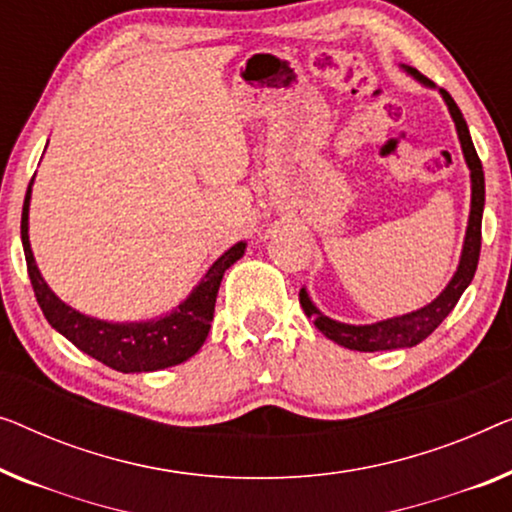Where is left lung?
Returning a JSON list of instances; mask_svg holds the SVG:
<instances>
[{
  "label": "left lung",
  "instance_id": "obj_1",
  "mask_svg": "<svg viewBox=\"0 0 512 512\" xmlns=\"http://www.w3.org/2000/svg\"><path fill=\"white\" fill-rule=\"evenodd\" d=\"M406 71H409L413 78H418L420 83L432 85L420 71L411 69V66H406ZM441 94L443 99H446L450 115H453L455 120L464 159L471 170V214H469V228H466L462 261H459V268L455 272V277L450 279V284L446 286V291H443L434 302H429L427 307L411 311V314L397 316V318H388V321L372 323V325H346V323L332 321V318L321 314V311L314 307V302L309 300L307 291L302 288L300 305L305 309V314L314 321L316 328L321 330L325 337L346 348H351V351L372 353V351H390V348H409V346L420 344L422 339L432 335V332L443 323V318L455 309L457 300L462 298L466 286L471 284L473 274H476L478 258H480V240H483L480 228H483V207H485V173H483V164H480L478 159L476 147H473L469 127H466L462 117V110L457 108L453 96H450L446 90H441Z\"/></svg>",
  "mask_w": 512,
  "mask_h": 512
}]
</instances>
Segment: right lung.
<instances>
[{
  "instance_id": "obj_1",
  "label": "right lung",
  "mask_w": 512,
  "mask_h": 512,
  "mask_svg": "<svg viewBox=\"0 0 512 512\" xmlns=\"http://www.w3.org/2000/svg\"><path fill=\"white\" fill-rule=\"evenodd\" d=\"M29 194L32 184L27 187L25 205H22L20 235L22 249H25V261L29 281H32L36 302L48 318V323L64 335L80 351L92 355L94 360L103 362L117 372H157L180 362L189 360L203 346L210 323L214 316V302L224 279V272L242 258L244 242L226 251L217 258L214 265L203 277L201 284L194 288V293L182 302L180 307L170 314L147 323H108L99 318H90L80 311L64 305L57 295L50 291L43 281L39 268H36L32 247H29L27 235V214H29Z\"/></svg>"
}]
</instances>
